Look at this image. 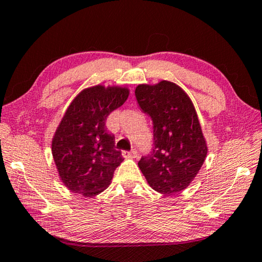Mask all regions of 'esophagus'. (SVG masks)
<instances>
[{"label": "esophagus", "mask_w": 262, "mask_h": 262, "mask_svg": "<svg viewBox=\"0 0 262 262\" xmlns=\"http://www.w3.org/2000/svg\"><path fill=\"white\" fill-rule=\"evenodd\" d=\"M122 157L123 158H135L137 157V152L135 150H133V151H122Z\"/></svg>", "instance_id": "34e87169"}]
</instances>
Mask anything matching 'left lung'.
<instances>
[{"mask_svg":"<svg viewBox=\"0 0 262 262\" xmlns=\"http://www.w3.org/2000/svg\"><path fill=\"white\" fill-rule=\"evenodd\" d=\"M135 96L154 128L152 152L140 159V170L156 192H180L196 177L208 152L192 100L179 85L165 79L154 85L139 84Z\"/></svg>","mask_w":262,"mask_h":262,"instance_id":"obj_1","label":"left lung"}]
</instances>
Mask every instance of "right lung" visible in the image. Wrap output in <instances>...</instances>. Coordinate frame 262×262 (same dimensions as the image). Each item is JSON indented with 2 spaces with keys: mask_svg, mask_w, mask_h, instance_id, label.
<instances>
[{
  "mask_svg": "<svg viewBox=\"0 0 262 262\" xmlns=\"http://www.w3.org/2000/svg\"><path fill=\"white\" fill-rule=\"evenodd\" d=\"M129 89L94 85L79 92L66 110L52 139V155L63 185L90 198L108 187L123 158L115 149L106 118L120 107Z\"/></svg>",
  "mask_w": 262,
  "mask_h": 262,
  "instance_id": "1",
  "label": "right lung"
}]
</instances>
